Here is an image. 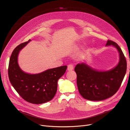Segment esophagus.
<instances>
[{
	"label": "esophagus",
	"instance_id": "esophagus-1",
	"mask_svg": "<svg viewBox=\"0 0 130 130\" xmlns=\"http://www.w3.org/2000/svg\"><path fill=\"white\" fill-rule=\"evenodd\" d=\"M74 69V66L73 64H70L67 66V71H71Z\"/></svg>",
	"mask_w": 130,
	"mask_h": 130
}]
</instances>
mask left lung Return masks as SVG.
<instances>
[{
  "label": "left lung",
  "instance_id": "obj_1",
  "mask_svg": "<svg viewBox=\"0 0 130 130\" xmlns=\"http://www.w3.org/2000/svg\"><path fill=\"white\" fill-rule=\"evenodd\" d=\"M105 46H113L119 53V61L115 67L107 71H98L82 63L75 68L78 90L85 99L97 101L112 96L118 91L125 76L126 60L120 47L111 40H108Z\"/></svg>",
  "mask_w": 130,
  "mask_h": 130
}]
</instances>
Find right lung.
<instances>
[{
  "label": "right lung",
  "mask_w": 130,
  "mask_h": 130,
  "mask_svg": "<svg viewBox=\"0 0 130 130\" xmlns=\"http://www.w3.org/2000/svg\"><path fill=\"white\" fill-rule=\"evenodd\" d=\"M19 45L13 51L8 66V76L15 90L30 103L40 104L52 100L57 92L58 80L66 72L67 66L47 70L37 74L23 71L18 64L20 51L30 42Z\"/></svg>",
  "instance_id": "obj_1"
}]
</instances>
